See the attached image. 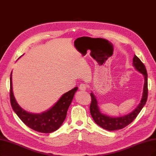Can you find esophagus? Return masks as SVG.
Listing matches in <instances>:
<instances>
[{
  "label": "esophagus",
  "instance_id": "esophagus-1",
  "mask_svg": "<svg viewBox=\"0 0 156 156\" xmlns=\"http://www.w3.org/2000/svg\"><path fill=\"white\" fill-rule=\"evenodd\" d=\"M79 89L80 90H85L87 89V85L84 83H81L79 86Z\"/></svg>",
  "mask_w": 156,
  "mask_h": 156
}]
</instances>
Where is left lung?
<instances>
[{"mask_svg":"<svg viewBox=\"0 0 156 156\" xmlns=\"http://www.w3.org/2000/svg\"><path fill=\"white\" fill-rule=\"evenodd\" d=\"M133 66L137 71L143 75L145 78V83H144L143 95L140 104L130 113L123 116L114 118L103 114L100 112L95 96L93 93H90L91 103L90 105V112L95 123L101 128L109 131L123 129L133 122L144 105H145L148 97V75L147 69L145 65L136 55H134L133 58Z\"/></svg>","mask_w":156,"mask_h":156,"instance_id":"8db88e82","label":"left lung"}]
</instances>
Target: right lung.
Segmentation results:
<instances>
[{
  "instance_id": "add662e5",
  "label": "right lung",
  "mask_w": 156,
  "mask_h": 156,
  "mask_svg": "<svg viewBox=\"0 0 156 156\" xmlns=\"http://www.w3.org/2000/svg\"><path fill=\"white\" fill-rule=\"evenodd\" d=\"M12 73L10 75V101L17 116L28 127L41 132L51 133L60 128L66 118L67 110L78 87L63 94L55 104L47 111L41 114H32L25 111L17 103L13 93Z\"/></svg>"
}]
</instances>
